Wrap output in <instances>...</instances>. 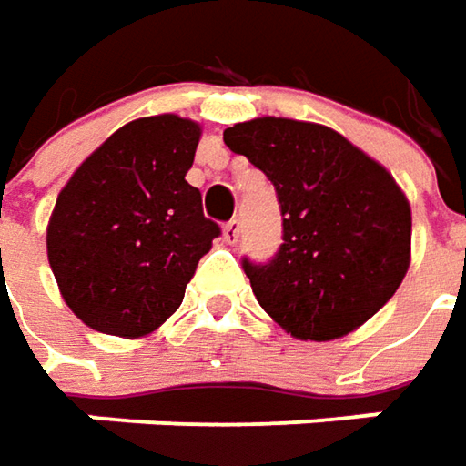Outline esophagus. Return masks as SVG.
I'll use <instances>...</instances> for the list:
<instances>
[{"instance_id": "esophagus-1", "label": "esophagus", "mask_w": 466, "mask_h": 466, "mask_svg": "<svg viewBox=\"0 0 466 466\" xmlns=\"http://www.w3.org/2000/svg\"><path fill=\"white\" fill-rule=\"evenodd\" d=\"M239 232H242V227H239V221H237V218H232V221H227V224H224V239H227L229 245H234V242L239 239Z\"/></svg>"}]
</instances>
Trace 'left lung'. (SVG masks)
Instances as JSON below:
<instances>
[{
	"mask_svg": "<svg viewBox=\"0 0 466 466\" xmlns=\"http://www.w3.org/2000/svg\"><path fill=\"white\" fill-rule=\"evenodd\" d=\"M224 144L276 185L283 245L245 260L252 294L297 340H338L394 297L410 268L412 214L392 172L322 123L263 116Z\"/></svg>",
	"mask_w": 466,
	"mask_h": 466,
	"instance_id": "left-lung-1",
	"label": "left lung"
}]
</instances>
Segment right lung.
<instances>
[{"label": "right lung", "instance_id": "1", "mask_svg": "<svg viewBox=\"0 0 466 466\" xmlns=\"http://www.w3.org/2000/svg\"><path fill=\"white\" fill-rule=\"evenodd\" d=\"M201 123L175 113L121 126L74 169L46 229L58 291L87 328L147 338L183 304L218 227L185 180Z\"/></svg>", "mask_w": 466, "mask_h": 466}]
</instances>
